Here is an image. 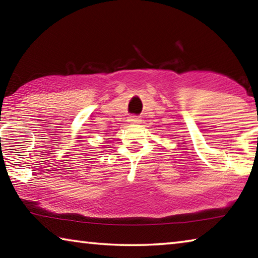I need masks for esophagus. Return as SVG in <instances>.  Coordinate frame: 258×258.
Returning <instances> with one entry per match:
<instances>
[{"instance_id":"34e87169","label":"esophagus","mask_w":258,"mask_h":258,"mask_svg":"<svg viewBox=\"0 0 258 258\" xmlns=\"http://www.w3.org/2000/svg\"><path fill=\"white\" fill-rule=\"evenodd\" d=\"M140 118L139 117H137V116H131V117H128V123L131 124V125H137V124H140Z\"/></svg>"}]
</instances>
